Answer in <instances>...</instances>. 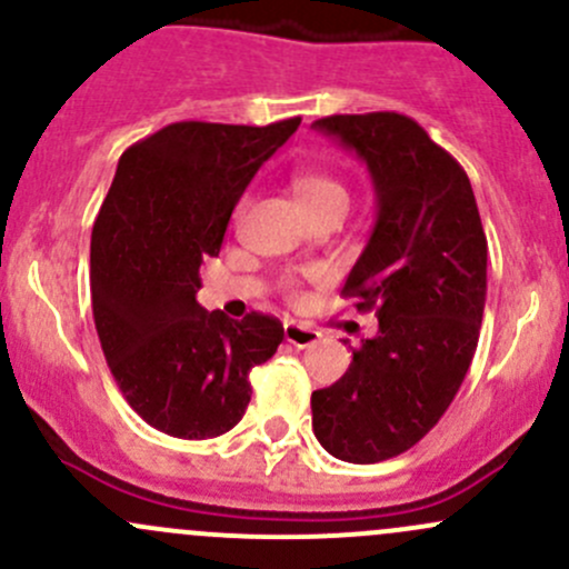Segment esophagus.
<instances>
[{"label":"esophagus","instance_id":"obj_1","mask_svg":"<svg viewBox=\"0 0 569 569\" xmlns=\"http://www.w3.org/2000/svg\"><path fill=\"white\" fill-rule=\"evenodd\" d=\"M283 336H286V341L297 349H306V347H311V343L319 341V332L313 330V327L297 325V321H289V325L283 327Z\"/></svg>","mask_w":569,"mask_h":569}]
</instances>
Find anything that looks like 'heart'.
Instances as JSON below:
<instances>
[{
	"label": "heart",
	"instance_id": "heart-1",
	"mask_svg": "<svg viewBox=\"0 0 569 569\" xmlns=\"http://www.w3.org/2000/svg\"><path fill=\"white\" fill-rule=\"evenodd\" d=\"M289 187H291V194H295V200L300 203V209L306 211V214H311V211L317 209H325V206L347 209L349 203L347 187H343L338 178L325 173V170H313V168L295 170L289 178Z\"/></svg>",
	"mask_w": 569,
	"mask_h": 569
}]
</instances>
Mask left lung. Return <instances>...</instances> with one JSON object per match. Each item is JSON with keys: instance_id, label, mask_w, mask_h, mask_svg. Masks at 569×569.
<instances>
[{"instance_id": "1", "label": "left lung", "mask_w": 569, "mask_h": 569, "mask_svg": "<svg viewBox=\"0 0 569 569\" xmlns=\"http://www.w3.org/2000/svg\"><path fill=\"white\" fill-rule=\"evenodd\" d=\"M313 129L375 181V231L343 297L380 319L347 375L313 391V435L336 460L371 465L412 449L460 391L485 317L487 237L460 162L412 118L330 114Z\"/></svg>"}]
</instances>
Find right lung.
Instances as JSON below:
<instances>
[{
    "mask_svg": "<svg viewBox=\"0 0 569 569\" xmlns=\"http://www.w3.org/2000/svg\"><path fill=\"white\" fill-rule=\"evenodd\" d=\"M297 126L181 120L120 157L90 239L93 319L114 382L159 432L206 440L237 427L250 369L283 341L274 317L228 319L194 295L233 206Z\"/></svg>",
    "mask_w": 569,
    "mask_h": 569,
    "instance_id": "add662e5",
    "label": "right lung"
}]
</instances>
